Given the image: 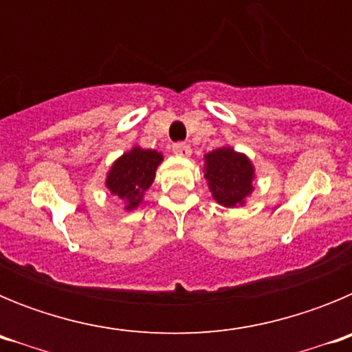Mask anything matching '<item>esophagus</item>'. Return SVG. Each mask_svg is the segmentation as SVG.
<instances>
[{"label":"esophagus","instance_id":"esophagus-1","mask_svg":"<svg viewBox=\"0 0 352 352\" xmlns=\"http://www.w3.org/2000/svg\"><path fill=\"white\" fill-rule=\"evenodd\" d=\"M173 151L176 155H179V157H188L192 153L190 146L186 144V142H176V144H173Z\"/></svg>","mask_w":352,"mask_h":352}]
</instances>
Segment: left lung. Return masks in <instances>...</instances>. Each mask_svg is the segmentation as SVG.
Listing matches in <instances>:
<instances>
[{"mask_svg":"<svg viewBox=\"0 0 352 352\" xmlns=\"http://www.w3.org/2000/svg\"><path fill=\"white\" fill-rule=\"evenodd\" d=\"M204 178L214 201L226 208L243 206L254 186V166L243 153L232 148H219L204 157Z\"/></svg>","mask_w":352,"mask_h":352,"instance_id":"1","label":"left lung"}]
</instances>
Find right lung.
Instances as JSON below:
<instances>
[{
    "label": "right lung",
    "instance_id": "right-lung-1",
    "mask_svg": "<svg viewBox=\"0 0 352 352\" xmlns=\"http://www.w3.org/2000/svg\"><path fill=\"white\" fill-rule=\"evenodd\" d=\"M162 160V153L155 149H142L135 146L114 162L105 185L111 194L125 201V210H133L139 206L144 192L153 183L155 173Z\"/></svg>",
    "mask_w": 352,
    "mask_h": 352
}]
</instances>
